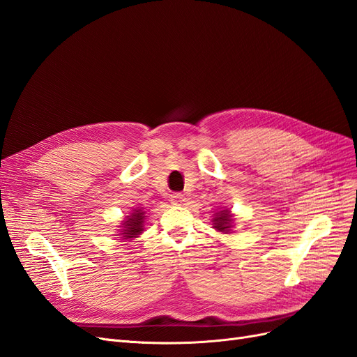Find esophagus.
<instances>
[{
  "label": "esophagus",
  "mask_w": 357,
  "mask_h": 357,
  "mask_svg": "<svg viewBox=\"0 0 357 357\" xmlns=\"http://www.w3.org/2000/svg\"><path fill=\"white\" fill-rule=\"evenodd\" d=\"M183 201H185V197H183L181 193H178V192L172 193V195H171V202L174 205H180Z\"/></svg>",
  "instance_id": "34e87169"
}]
</instances>
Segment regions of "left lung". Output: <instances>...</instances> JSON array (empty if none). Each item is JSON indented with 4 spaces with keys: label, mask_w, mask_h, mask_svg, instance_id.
<instances>
[{
    "label": "left lung",
    "mask_w": 357,
    "mask_h": 357,
    "mask_svg": "<svg viewBox=\"0 0 357 357\" xmlns=\"http://www.w3.org/2000/svg\"><path fill=\"white\" fill-rule=\"evenodd\" d=\"M213 222H214L213 228H215L220 232H228L231 228V223H232V215L229 214V210H223V211L215 214Z\"/></svg>",
    "instance_id": "8db88e82"
}]
</instances>
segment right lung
I'll list each match as a JSON object with an SVG mask.
<instances>
[{"instance_id": "right-lung-1", "label": "right lung", "mask_w": 357, "mask_h": 357, "mask_svg": "<svg viewBox=\"0 0 357 357\" xmlns=\"http://www.w3.org/2000/svg\"><path fill=\"white\" fill-rule=\"evenodd\" d=\"M143 222H144V211L142 210H134L131 215H128V220L123 223L122 235L125 240L128 238H135L137 235L143 232Z\"/></svg>"}]
</instances>
